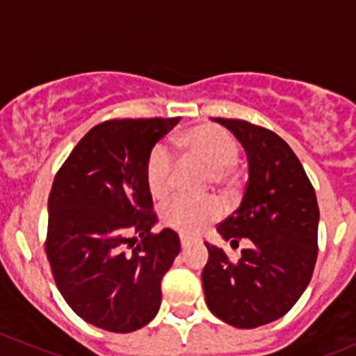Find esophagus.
I'll use <instances>...</instances> for the list:
<instances>
[{
	"label": "esophagus",
	"mask_w": 356,
	"mask_h": 356,
	"mask_svg": "<svg viewBox=\"0 0 356 356\" xmlns=\"http://www.w3.org/2000/svg\"><path fill=\"white\" fill-rule=\"evenodd\" d=\"M179 241H181V246H182V248H188L189 245H193V241H195V239L189 238V236L181 234V236H179Z\"/></svg>",
	"instance_id": "obj_1"
}]
</instances>
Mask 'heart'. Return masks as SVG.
Segmentation results:
<instances>
[{"mask_svg":"<svg viewBox=\"0 0 356 356\" xmlns=\"http://www.w3.org/2000/svg\"><path fill=\"white\" fill-rule=\"evenodd\" d=\"M172 148L182 158H195L210 168L213 184L225 186L232 181V168L238 163L239 146L224 129L211 124H198L177 134ZM174 160L163 146H155L145 165V181L149 195L163 200L170 195ZM222 215L217 200L175 198L161 210V220L167 227L184 234H198Z\"/></svg>","mask_w":356,"mask_h":356,"instance_id":"heart-1","label":"heart"}]
</instances>
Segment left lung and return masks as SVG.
<instances>
[{
  "mask_svg": "<svg viewBox=\"0 0 356 356\" xmlns=\"http://www.w3.org/2000/svg\"><path fill=\"white\" fill-rule=\"evenodd\" d=\"M245 148L248 182L238 210L220 222L218 234L253 245L231 261L222 248L204 243L201 274L211 314L239 329L270 324L300 300L317 261L318 204L303 165L275 132L238 118H213Z\"/></svg>",
  "mask_w": 356,
  "mask_h": 356,
  "instance_id": "left-lung-1",
  "label": "left lung"
}]
</instances>
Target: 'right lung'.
<instances>
[{
	"mask_svg": "<svg viewBox=\"0 0 356 356\" xmlns=\"http://www.w3.org/2000/svg\"><path fill=\"white\" fill-rule=\"evenodd\" d=\"M181 120L115 118L77 143L53 181L46 257L68 307L88 324L132 332L155 318L161 279L181 251L156 224L145 165Z\"/></svg>",
	"mask_w": 356,
	"mask_h": 356,
	"instance_id": "right-lung-1",
	"label": "right lung"
}]
</instances>
